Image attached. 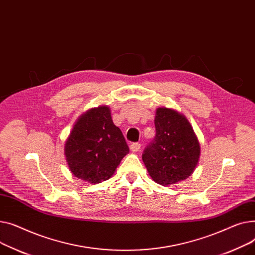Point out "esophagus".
Instances as JSON below:
<instances>
[{"mask_svg": "<svg viewBox=\"0 0 255 255\" xmlns=\"http://www.w3.org/2000/svg\"><path fill=\"white\" fill-rule=\"evenodd\" d=\"M129 148H130V150L132 152H137V151H139V149L141 148V144L140 143H131Z\"/></svg>", "mask_w": 255, "mask_h": 255, "instance_id": "34e87169", "label": "esophagus"}]
</instances>
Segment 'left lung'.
Returning a JSON list of instances; mask_svg holds the SVG:
<instances>
[{"mask_svg":"<svg viewBox=\"0 0 255 255\" xmlns=\"http://www.w3.org/2000/svg\"><path fill=\"white\" fill-rule=\"evenodd\" d=\"M155 137L144 149L142 159L153 180L170 185L188 178L200 158V143L184 115L158 108L154 119Z\"/></svg>","mask_w":255,"mask_h":255,"instance_id":"left-lung-1","label":"left lung"}]
</instances>
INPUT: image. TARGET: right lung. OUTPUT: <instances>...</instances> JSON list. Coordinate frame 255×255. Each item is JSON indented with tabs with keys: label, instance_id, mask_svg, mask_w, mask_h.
I'll use <instances>...</instances> for the list:
<instances>
[{
	"label": "right lung",
	"instance_id": "1",
	"mask_svg": "<svg viewBox=\"0 0 255 255\" xmlns=\"http://www.w3.org/2000/svg\"><path fill=\"white\" fill-rule=\"evenodd\" d=\"M128 151L124 134L113 124L107 106L83 114L65 144L70 171L94 184L108 180Z\"/></svg>",
	"mask_w": 255,
	"mask_h": 255
}]
</instances>
